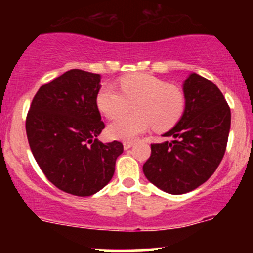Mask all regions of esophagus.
Returning a JSON list of instances; mask_svg holds the SVG:
<instances>
[{"instance_id":"obj_1","label":"esophagus","mask_w":253,"mask_h":253,"mask_svg":"<svg viewBox=\"0 0 253 253\" xmlns=\"http://www.w3.org/2000/svg\"><path fill=\"white\" fill-rule=\"evenodd\" d=\"M133 144H134V143H133V141H125V143H124V149L125 150L130 149V147L133 146Z\"/></svg>"}]
</instances>
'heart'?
<instances>
[{
	"label": "heart",
	"mask_w": 253,
	"mask_h": 253,
	"mask_svg": "<svg viewBox=\"0 0 253 253\" xmlns=\"http://www.w3.org/2000/svg\"><path fill=\"white\" fill-rule=\"evenodd\" d=\"M120 89L107 84L96 97L100 112L109 119L123 114L133 104L134 115L118 116L108 126L109 136L117 140H134L152 126L157 130L169 129L184 112L185 97L181 90L152 75L123 77Z\"/></svg>",
	"instance_id": "1"
}]
</instances>
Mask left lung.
Instances as JSON below:
<instances>
[{
    "label": "left lung",
    "instance_id": "obj_1",
    "mask_svg": "<svg viewBox=\"0 0 253 253\" xmlns=\"http://www.w3.org/2000/svg\"><path fill=\"white\" fill-rule=\"evenodd\" d=\"M183 94L184 112L163 134L171 141L151 144V156L143 165L146 178L172 195L189 193L213 175L231 127V109L210 80L193 72L183 83Z\"/></svg>",
    "mask_w": 253,
    "mask_h": 253
}]
</instances>
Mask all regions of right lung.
Here are the masks:
<instances>
[{
	"mask_svg": "<svg viewBox=\"0 0 253 253\" xmlns=\"http://www.w3.org/2000/svg\"><path fill=\"white\" fill-rule=\"evenodd\" d=\"M98 74L72 69L40 86L26 119L32 153L47 179L58 189L90 196L108 184L120 141L103 144L97 136L104 128L96 97Z\"/></svg>",
	"mask_w": 253,
	"mask_h": 253,
	"instance_id": "add662e5",
	"label": "right lung"
}]
</instances>
